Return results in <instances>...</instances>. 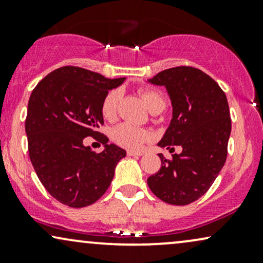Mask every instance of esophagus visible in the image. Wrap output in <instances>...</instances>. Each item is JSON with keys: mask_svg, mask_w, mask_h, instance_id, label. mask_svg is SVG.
<instances>
[{"mask_svg": "<svg viewBox=\"0 0 263 263\" xmlns=\"http://www.w3.org/2000/svg\"><path fill=\"white\" fill-rule=\"evenodd\" d=\"M143 155V152H137V151H127V156L129 157H140Z\"/></svg>", "mask_w": 263, "mask_h": 263, "instance_id": "obj_1", "label": "esophagus"}]
</instances>
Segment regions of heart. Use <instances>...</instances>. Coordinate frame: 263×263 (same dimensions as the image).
<instances>
[{
    "mask_svg": "<svg viewBox=\"0 0 263 263\" xmlns=\"http://www.w3.org/2000/svg\"><path fill=\"white\" fill-rule=\"evenodd\" d=\"M141 95L149 110L152 107L158 106V105L163 107L165 106L164 98L157 90H142ZM120 99H121L120 90H111L106 93L101 104V112L105 119L112 120L116 116ZM148 137L149 135L146 129L137 127L131 123H121L112 129V138L115 142L119 143L120 146L129 149L140 148L142 144L148 140Z\"/></svg>",
    "mask_w": 263,
    "mask_h": 263,
    "instance_id": "1",
    "label": "heart"
}]
</instances>
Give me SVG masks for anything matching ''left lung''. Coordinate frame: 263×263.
<instances>
[{"instance_id": "left-lung-1", "label": "left lung", "mask_w": 263, "mask_h": 263, "mask_svg": "<svg viewBox=\"0 0 263 263\" xmlns=\"http://www.w3.org/2000/svg\"><path fill=\"white\" fill-rule=\"evenodd\" d=\"M148 83L164 86L172 102V120L158 146L179 155L167 161L159 153L161 170L147 179L153 194L164 203L188 205L203 197L224 167L231 119L221 87L204 71L177 66L158 73Z\"/></svg>"}]
</instances>
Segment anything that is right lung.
I'll return each mask as SVG.
<instances>
[{"label":"right lung","instance_id":"1","mask_svg":"<svg viewBox=\"0 0 263 263\" xmlns=\"http://www.w3.org/2000/svg\"><path fill=\"white\" fill-rule=\"evenodd\" d=\"M126 78L107 79L78 66H63L37 84L28 101L26 134L29 158L44 188L70 208H84L105 194L126 151L107 144L95 154L83 138L104 125L101 104Z\"/></svg>","mask_w":263,"mask_h":263}]
</instances>
